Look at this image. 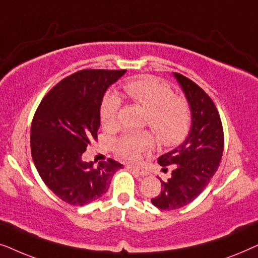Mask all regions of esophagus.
Masks as SVG:
<instances>
[{
	"instance_id": "esophagus-1",
	"label": "esophagus",
	"mask_w": 258,
	"mask_h": 258,
	"mask_svg": "<svg viewBox=\"0 0 258 258\" xmlns=\"http://www.w3.org/2000/svg\"><path fill=\"white\" fill-rule=\"evenodd\" d=\"M128 168L130 169V170L135 171L136 174H139L140 176H148L149 175V172H148V170H146V169L140 167V165H128Z\"/></svg>"
}]
</instances>
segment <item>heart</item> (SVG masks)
Returning <instances> with one entry per match:
<instances>
[{
	"label": "heart",
	"mask_w": 258,
	"mask_h": 258,
	"mask_svg": "<svg viewBox=\"0 0 258 258\" xmlns=\"http://www.w3.org/2000/svg\"><path fill=\"white\" fill-rule=\"evenodd\" d=\"M130 101L148 111L147 124L153 130L158 143L164 147L177 146L184 141L191 124V110L188 101L176 96L172 88L151 76L130 80L123 86ZM122 101L117 94L108 91L102 98L100 118L104 128L117 125ZM153 146V137L146 132L125 133L115 141L118 156L135 160L141 151Z\"/></svg>",
	"instance_id": "b5f03b06"
}]
</instances>
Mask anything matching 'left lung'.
<instances>
[{
  "label": "left lung",
  "instance_id": "8db88e82",
  "mask_svg": "<svg viewBox=\"0 0 258 258\" xmlns=\"http://www.w3.org/2000/svg\"><path fill=\"white\" fill-rule=\"evenodd\" d=\"M191 110V128L181 146L158 157L163 171L172 168L161 194L151 203L161 210H175L192 202L209 184L220 165L224 148L222 121L216 105L200 86L175 73Z\"/></svg>",
  "mask_w": 258,
  "mask_h": 258
}]
</instances>
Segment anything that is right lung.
Returning a JSON list of instances; mask_svg holds the SVG:
<instances>
[{
	"instance_id": "obj_1",
	"label": "right lung",
	"mask_w": 258,
	"mask_h": 258,
	"mask_svg": "<svg viewBox=\"0 0 258 258\" xmlns=\"http://www.w3.org/2000/svg\"><path fill=\"white\" fill-rule=\"evenodd\" d=\"M126 70L84 69L51 88L31 122L30 148L45 185L66 203L86 206L107 192L123 165L108 158L98 165L82 154L97 139L100 107L109 86Z\"/></svg>"
}]
</instances>
